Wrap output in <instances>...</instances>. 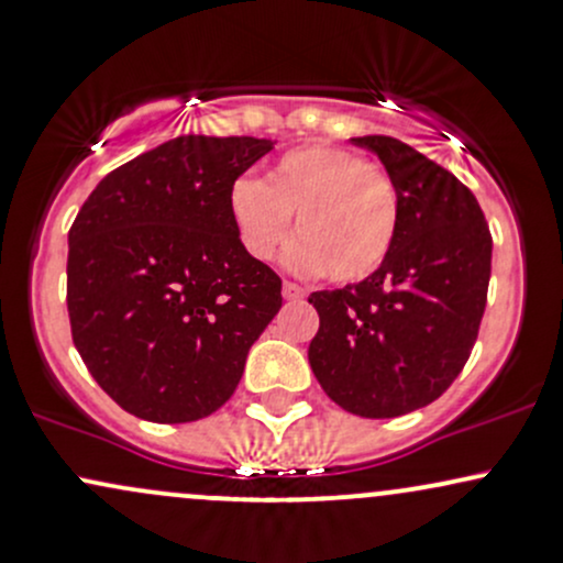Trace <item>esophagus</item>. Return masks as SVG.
<instances>
[{"instance_id":"obj_1","label":"esophagus","mask_w":563,"mask_h":563,"mask_svg":"<svg viewBox=\"0 0 563 563\" xmlns=\"http://www.w3.org/2000/svg\"><path fill=\"white\" fill-rule=\"evenodd\" d=\"M282 292H284V298H287V300H300V298H306V289L300 287V284H295V282H284Z\"/></svg>"}]
</instances>
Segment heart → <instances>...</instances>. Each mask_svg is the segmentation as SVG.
Instances as JSON below:
<instances>
[{"label": "heart", "mask_w": 563, "mask_h": 563, "mask_svg": "<svg viewBox=\"0 0 563 563\" xmlns=\"http://www.w3.org/2000/svg\"><path fill=\"white\" fill-rule=\"evenodd\" d=\"M228 209L241 246L268 263L287 244L289 265L356 282L384 263L400 228V190L384 168L352 150L308 144L284 153L265 174L235 179Z\"/></svg>", "instance_id": "heart-1"}]
</instances>
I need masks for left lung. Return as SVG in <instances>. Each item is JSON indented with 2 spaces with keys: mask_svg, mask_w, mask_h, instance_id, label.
I'll use <instances>...</instances> for the list:
<instances>
[{
  "mask_svg": "<svg viewBox=\"0 0 563 563\" xmlns=\"http://www.w3.org/2000/svg\"><path fill=\"white\" fill-rule=\"evenodd\" d=\"M400 190V228L384 263L343 289L311 292L319 330L308 362L343 410L395 419L434 402L475 346L492 279V233L477 198L391 136H356Z\"/></svg>",
  "mask_w": 563,
  "mask_h": 563,
  "instance_id": "8db88e82",
  "label": "left lung"
}]
</instances>
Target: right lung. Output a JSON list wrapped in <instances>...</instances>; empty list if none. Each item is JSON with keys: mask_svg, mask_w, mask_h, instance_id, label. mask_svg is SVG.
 I'll use <instances>...</instances> for the list:
<instances>
[{"mask_svg": "<svg viewBox=\"0 0 563 563\" xmlns=\"http://www.w3.org/2000/svg\"><path fill=\"white\" fill-rule=\"evenodd\" d=\"M271 150L177 136L107 174L71 222V341L139 419L185 424L222 408L279 313L282 279L246 255L228 209L235 179Z\"/></svg>", "mask_w": 563, "mask_h": 563, "instance_id": "add662e5", "label": "right lung"}]
</instances>
